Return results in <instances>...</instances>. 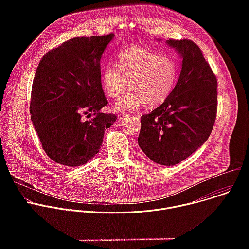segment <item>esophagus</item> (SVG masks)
I'll use <instances>...</instances> for the list:
<instances>
[{
	"instance_id": "34e87169",
	"label": "esophagus",
	"mask_w": 249,
	"mask_h": 249,
	"mask_svg": "<svg viewBox=\"0 0 249 249\" xmlns=\"http://www.w3.org/2000/svg\"><path fill=\"white\" fill-rule=\"evenodd\" d=\"M125 116H127V113H125V112H120V113L117 114V118H118L119 120H122Z\"/></svg>"
}]
</instances>
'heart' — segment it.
I'll list each match as a JSON object with an SVG mask.
<instances>
[{
    "instance_id": "b5f03b06",
    "label": "heart",
    "mask_w": 249,
    "mask_h": 249,
    "mask_svg": "<svg viewBox=\"0 0 249 249\" xmlns=\"http://www.w3.org/2000/svg\"><path fill=\"white\" fill-rule=\"evenodd\" d=\"M116 66H106L100 75L105 93L118 98L127 89L129 92L113 105L115 111L137 109L142 104L156 107L171 93L178 77L176 61L167 55L139 46L123 49L116 57Z\"/></svg>"
}]
</instances>
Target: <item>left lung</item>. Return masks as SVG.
Listing matches in <instances>:
<instances>
[{
	"mask_svg": "<svg viewBox=\"0 0 249 249\" xmlns=\"http://www.w3.org/2000/svg\"><path fill=\"white\" fill-rule=\"evenodd\" d=\"M182 58L181 72L169 96L141 117L138 144L154 162L174 165L209 138L217 115L218 82L201 49L191 40H166Z\"/></svg>",
	"mask_w": 249,
	"mask_h": 249,
	"instance_id": "1",
	"label": "left lung"
}]
</instances>
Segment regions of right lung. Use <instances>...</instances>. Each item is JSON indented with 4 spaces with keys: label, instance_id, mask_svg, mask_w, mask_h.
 Segmentation results:
<instances>
[{
    "label": "right lung",
    "instance_id": "obj_1",
    "mask_svg": "<svg viewBox=\"0 0 249 249\" xmlns=\"http://www.w3.org/2000/svg\"><path fill=\"white\" fill-rule=\"evenodd\" d=\"M113 37L114 33L75 37L39 62L31 89V121L43 150L57 163H87L116 121L115 114L100 112L108 103L100 84V59ZM89 113L93 117L83 120Z\"/></svg>",
    "mask_w": 249,
    "mask_h": 249
}]
</instances>
